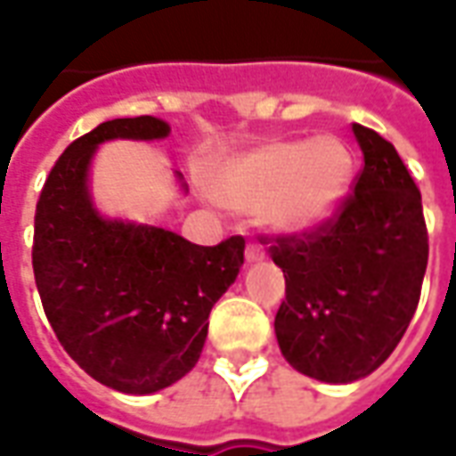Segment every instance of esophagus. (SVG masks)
I'll return each mask as SVG.
<instances>
[{
    "label": "esophagus",
    "mask_w": 456,
    "mask_h": 456,
    "mask_svg": "<svg viewBox=\"0 0 456 456\" xmlns=\"http://www.w3.org/2000/svg\"><path fill=\"white\" fill-rule=\"evenodd\" d=\"M264 256H266L264 247H261V244H256V241H248V244H247V261H248V264H256V261H261Z\"/></svg>",
    "instance_id": "1"
}]
</instances>
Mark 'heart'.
Returning a JSON list of instances; mask_svg holds the SVG:
<instances>
[{
  "label": "heart",
  "instance_id": "b5f03b06",
  "mask_svg": "<svg viewBox=\"0 0 456 456\" xmlns=\"http://www.w3.org/2000/svg\"><path fill=\"white\" fill-rule=\"evenodd\" d=\"M352 168V153L335 136L268 141L222 163L209 185L219 205L258 209L268 227L310 229L342 205Z\"/></svg>",
  "mask_w": 456,
  "mask_h": 456
}]
</instances>
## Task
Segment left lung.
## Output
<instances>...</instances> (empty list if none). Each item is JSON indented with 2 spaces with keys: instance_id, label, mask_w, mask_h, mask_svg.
<instances>
[{
  "instance_id": "8db88e82",
  "label": "left lung",
  "mask_w": 456,
  "mask_h": 456,
  "mask_svg": "<svg viewBox=\"0 0 456 456\" xmlns=\"http://www.w3.org/2000/svg\"><path fill=\"white\" fill-rule=\"evenodd\" d=\"M363 166L332 217L300 234H261L286 276L278 346L296 371L349 383L398 346L420 300L428 227L420 190L381 134L352 124Z\"/></svg>"
}]
</instances>
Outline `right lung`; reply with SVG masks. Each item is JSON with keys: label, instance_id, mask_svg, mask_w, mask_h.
<instances>
[{"label": "right lung", "instance_id": "right-lung-1", "mask_svg": "<svg viewBox=\"0 0 456 456\" xmlns=\"http://www.w3.org/2000/svg\"><path fill=\"white\" fill-rule=\"evenodd\" d=\"M129 117L75 139L45 178L34 217V278L58 342L94 381L146 395L198 363L212 305L244 264V237L198 247L175 232L110 222L87 195V166L110 139H163Z\"/></svg>", "mask_w": 456, "mask_h": 456}]
</instances>
